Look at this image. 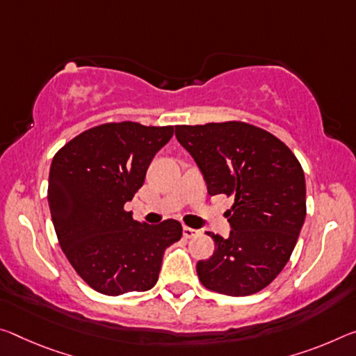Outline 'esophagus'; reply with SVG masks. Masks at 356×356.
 Wrapping results in <instances>:
<instances>
[{
    "label": "esophagus",
    "mask_w": 356,
    "mask_h": 356,
    "mask_svg": "<svg viewBox=\"0 0 356 356\" xmlns=\"http://www.w3.org/2000/svg\"><path fill=\"white\" fill-rule=\"evenodd\" d=\"M200 233H201L200 229H195V228H190V227H184V236L187 239L195 238V236H198Z\"/></svg>",
    "instance_id": "esophagus-1"
}]
</instances>
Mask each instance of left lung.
Masks as SVG:
<instances>
[{"label": "left lung", "instance_id": "8db88e82", "mask_svg": "<svg viewBox=\"0 0 356 356\" xmlns=\"http://www.w3.org/2000/svg\"><path fill=\"white\" fill-rule=\"evenodd\" d=\"M207 193L233 196L229 236L207 233L216 252L196 264L206 289L249 296L277 277L306 218V179L293 152L273 134L242 122L176 127Z\"/></svg>", "mask_w": 356, "mask_h": 356}]
</instances>
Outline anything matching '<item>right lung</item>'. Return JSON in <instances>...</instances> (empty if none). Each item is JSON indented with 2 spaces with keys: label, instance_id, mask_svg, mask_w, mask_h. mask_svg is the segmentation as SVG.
Wrapping results in <instances>:
<instances>
[{
  "label": "right lung",
  "instance_id": "add662e5",
  "mask_svg": "<svg viewBox=\"0 0 356 356\" xmlns=\"http://www.w3.org/2000/svg\"><path fill=\"white\" fill-rule=\"evenodd\" d=\"M172 133L174 127L104 123L54 156L47 201L56 238L76 273L103 295L150 290L165 250L182 238L177 220L140 223L123 209Z\"/></svg>",
  "mask_w": 356,
  "mask_h": 356
}]
</instances>
